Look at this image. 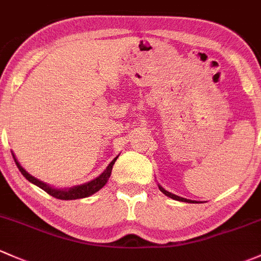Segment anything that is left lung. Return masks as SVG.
Returning a JSON list of instances; mask_svg holds the SVG:
<instances>
[{
	"label": "left lung",
	"mask_w": 261,
	"mask_h": 261,
	"mask_svg": "<svg viewBox=\"0 0 261 261\" xmlns=\"http://www.w3.org/2000/svg\"><path fill=\"white\" fill-rule=\"evenodd\" d=\"M158 187H159V189H161V192L163 193V194L167 195V197H169V198L174 199V200H179V201H186V203H198V201H195V200H190V199H186V198L178 197V195H175V194H172V193L167 192V190H165L164 188H162L161 186H159V184H158Z\"/></svg>",
	"instance_id": "1"
}]
</instances>
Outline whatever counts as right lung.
Returning a JSON list of instances; mask_svg holds the SVG:
<instances>
[{"mask_svg":"<svg viewBox=\"0 0 261 261\" xmlns=\"http://www.w3.org/2000/svg\"><path fill=\"white\" fill-rule=\"evenodd\" d=\"M117 158H118V156H116V158H114L113 161L109 163L107 169H106L99 176H97L96 179H93V180L88 181V183H86V184H82V186L67 188V189H56V188L49 187L48 184L43 183V181L38 180L37 178H35V176L29 174V173H27L26 170L21 167V164L18 163V161L16 159V156L13 155V159H15V163H16V165H17L19 172L22 173V175H23L27 180L31 181L32 184H35V186L40 187L41 189H43L44 192L48 193V194L52 195L53 198L61 199V200H73V199L86 198V197H89V195L94 194V193L98 192V190H99L100 188L105 187L106 183L108 181L109 176H111V173H112V168H113V164H114V162L117 161Z\"/></svg>","mask_w":261,"mask_h":261,"instance_id":"obj_1","label":"right lung"}]
</instances>
